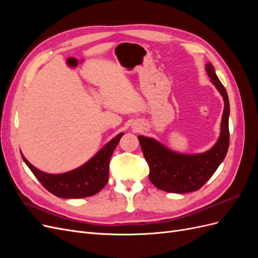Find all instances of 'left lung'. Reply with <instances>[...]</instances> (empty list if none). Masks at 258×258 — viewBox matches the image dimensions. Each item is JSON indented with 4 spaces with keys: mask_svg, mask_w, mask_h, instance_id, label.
Returning <instances> with one entry per match:
<instances>
[{
    "mask_svg": "<svg viewBox=\"0 0 258 258\" xmlns=\"http://www.w3.org/2000/svg\"><path fill=\"white\" fill-rule=\"evenodd\" d=\"M206 71L224 99L221 135L211 150L201 154L184 155L170 151L155 139L138 137L150 167L148 178L161 190L175 194L198 190L214 174L227 154L229 147V100L227 91L218 80L210 62L206 66Z\"/></svg>",
    "mask_w": 258,
    "mask_h": 258,
    "instance_id": "1",
    "label": "left lung"
}]
</instances>
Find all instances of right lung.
Instances as JSON below:
<instances>
[{"mask_svg":"<svg viewBox=\"0 0 258 258\" xmlns=\"http://www.w3.org/2000/svg\"><path fill=\"white\" fill-rule=\"evenodd\" d=\"M123 134L117 135L105 146L80 168L61 174H49L36 169L21 154L27 166L46 189L64 199L85 198L98 194L108 181V165Z\"/></svg>","mask_w":258,"mask_h":258,"instance_id":"add662e5","label":"right lung"}]
</instances>
